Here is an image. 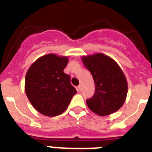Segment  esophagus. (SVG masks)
Wrapping results in <instances>:
<instances>
[{
  "label": "esophagus",
  "mask_w": 152,
  "mask_h": 152,
  "mask_svg": "<svg viewBox=\"0 0 152 152\" xmlns=\"http://www.w3.org/2000/svg\"><path fill=\"white\" fill-rule=\"evenodd\" d=\"M81 89H82V88H81V85H78V86H77V91H78V92L81 91Z\"/></svg>",
  "instance_id": "34e87169"
}]
</instances>
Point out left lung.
Returning a JSON list of instances; mask_svg holds the SVG:
<instances>
[{
  "label": "left lung",
  "instance_id": "obj_1",
  "mask_svg": "<svg viewBox=\"0 0 152 152\" xmlns=\"http://www.w3.org/2000/svg\"><path fill=\"white\" fill-rule=\"evenodd\" d=\"M81 59L95 83L94 94L86 100L89 109L101 116L116 112L123 105L128 92L127 80L120 67L102 53L83 56Z\"/></svg>",
  "mask_w": 152,
  "mask_h": 152
}]
</instances>
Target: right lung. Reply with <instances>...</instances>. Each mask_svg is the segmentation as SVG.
I'll return each mask as SVG.
<instances>
[{
  "label": "right lung",
  "mask_w": 152,
  "mask_h": 152,
  "mask_svg": "<svg viewBox=\"0 0 152 152\" xmlns=\"http://www.w3.org/2000/svg\"><path fill=\"white\" fill-rule=\"evenodd\" d=\"M68 62L65 56L45 55L39 58L26 72L25 92L33 107L42 115L61 114L77 93L71 84V77L64 73Z\"/></svg>",
  "instance_id": "add662e5"
}]
</instances>
